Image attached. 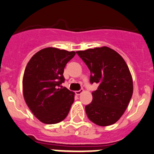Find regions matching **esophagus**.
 <instances>
[{
	"mask_svg": "<svg viewBox=\"0 0 154 154\" xmlns=\"http://www.w3.org/2000/svg\"><path fill=\"white\" fill-rule=\"evenodd\" d=\"M83 92V88L80 89V90H79V91H75V93H76V94H77V95H80V94H81Z\"/></svg>",
	"mask_w": 154,
	"mask_h": 154,
	"instance_id": "esophagus-1",
	"label": "esophagus"
}]
</instances>
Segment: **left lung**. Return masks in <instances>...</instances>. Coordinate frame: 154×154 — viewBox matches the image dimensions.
I'll use <instances>...</instances> for the list:
<instances>
[{"mask_svg": "<svg viewBox=\"0 0 154 154\" xmlns=\"http://www.w3.org/2000/svg\"><path fill=\"white\" fill-rule=\"evenodd\" d=\"M89 69L90 83H98L91 103L85 107L88 119L99 126L116 123L133 95L131 74L120 54L108 47L77 51Z\"/></svg>", "mask_w": 154, "mask_h": 154, "instance_id": "obj_1", "label": "left lung"}]
</instances>
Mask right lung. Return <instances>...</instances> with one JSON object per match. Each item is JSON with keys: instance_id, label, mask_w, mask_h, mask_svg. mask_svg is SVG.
I'll list each match as a JSON object with an SVG mask.
<instances>
[{"instance_id": "1", "label": "right lung", "mask_w": 154, "mask_h": 154, "mask_svg": "<svg viewBox=\"0 0 154 154\" xmlns=\"http://www.w3.org/2000/svg\"><path fill=\"white\" fill-rule=\"evenodd\" d=\"M74 55V51L44 48L34 54L26 66L23 78L24 100L42 123H59L69 112L74 93L61 85L65 82L64 68Z\"/></svg>"}]
</instances>
